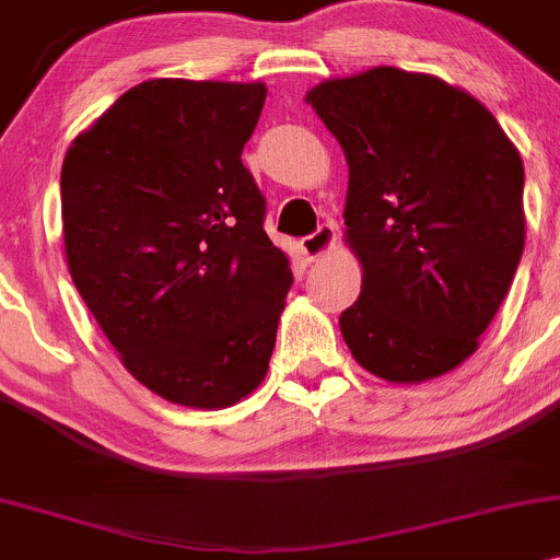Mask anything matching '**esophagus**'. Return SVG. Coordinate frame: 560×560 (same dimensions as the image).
Listing matches in <instances>:
<instances>
[{
	"label": "esophagus",
	"mask_w": 560,
	"mask_h": 560,
	"mask_svg": "<svg viewBox=\"0 0 560 560\" xmlns=\"http://www.w3.org/2000/svg\"><path fill=\"white\" fill-rule=\"evenodd\" d=\"M334 243H336V226L330 224V221H326V224L317 226L315 232L306 234L302 240V250L310 261H317V258H323L330 248H334Z\"/></svg>",
	"instance_id": "obj_1"
}]
</instances>
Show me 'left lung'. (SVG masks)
Returning <instances> with one entry per match:
<instances>
[{
    "mask_svg": "<svg viewBox=\"0 0 560 560\" xmlns=\"http://www.w3.org/2000/svg\"><path fill=\"white\" fill-rule=\"evenodd\" d=\"M306 104L345 149L347 245L363 267L339 326L352 358L395 384L478 350L518 269L523 160L494 114L430 74L376 66Z\"/></svg>",
    "mask_w": 560,
    "mask_h": 560,
    "instance_id": "left-lung-1",
    "label": "left lung"
}]
</instances>
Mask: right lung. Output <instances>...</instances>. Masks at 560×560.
<instances>
[{
    "label": "right lung",
    "instance_id": "1",
    "mask_svg": "<svg viewBox=\"0 0 560 560\" xmlns=\"http://www.w3.org/2000/svg\"><path fill=\"white\" fill-rule=\"evenodd\" d=\"M264 98L261 82H141L63 160L71 280L125 369L178 406H234L275 350L293 275L243 165Z\"/></svg>",
    "mask_w": 560,
    "mask_h": 560
}]
</instances>
